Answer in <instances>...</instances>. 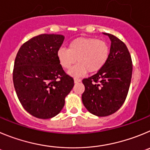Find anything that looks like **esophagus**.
<instances>
[{"label": "esophagus", "mask_w": 150, "mask_h": 150, "mask_svg": "<svg viewBox=\"0 0 150 150\" xmlns=\"http://www.w3.org/2000/svg\"><path fill=\"white\" fill-rule=\"evenodd\" d=\"M74 81H75V83H78V82L81 81V79L78 78H74Z\"/></svg>", "instance_id": "34e87169"}]
</instances>
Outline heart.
Returning a JSON list of instances; mask_svg holds the SVG:
<instances>
[{"instance_id": "1", "label": "heart", "mask_w": 150, "mask_h": 150, "mask_svg": "<svg viewBox=\"0 0 150 150\" xmlns=\"http://www.w3.org/2000/svg\"><path fill=\"white\" fill-rule=\"evenodd\" d=\"M110 56V47L103 40L93 37H79L69 44L68 49L60 48L57 57L60 66L68 69L74 63L75 67L69 71L72 75H81L87 72H98L107 63Z\"/></svg>"}]
</instances>
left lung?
<instances>
[{
  "label": "left lung",
  "mask_w": 150,
  "mask_h": 150,
  "mask_svg": "<svg viewBox=\"0 0 150 150\" xmlns=\"http://www.w3.org/2000/svg\"><path fill=\"white\" fill-rule=\"evenodd\" d=\"M109 36L110 56L105 67L95 75L82 80L85 87L82 102L89 112L98 117L115 113L128 95L132 75V61L125 43L114 35Z\"/></svg>",
  "instance_id": "left-lung-1"
}]
</instances>
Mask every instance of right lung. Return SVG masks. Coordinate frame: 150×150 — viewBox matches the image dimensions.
<instances>
[{
  "label": "right lung",
  "instance_id": "right-lung-1",
  "mask_svg": "<svg viewBox=\"0 0 150 150\" xmlns=\"http://www.w3.org/2000/svg\"><path fill=\"white\" fill-rule=\"evenodd\" d=\"M64 40L59 34H40L27 41L16 54L13 84L18 100L32 116L49 119L58 114L74 86L58 61Z\"/></svg>",
  "mask_w": 150,
  "mask_h": 150
}]
</instances>
